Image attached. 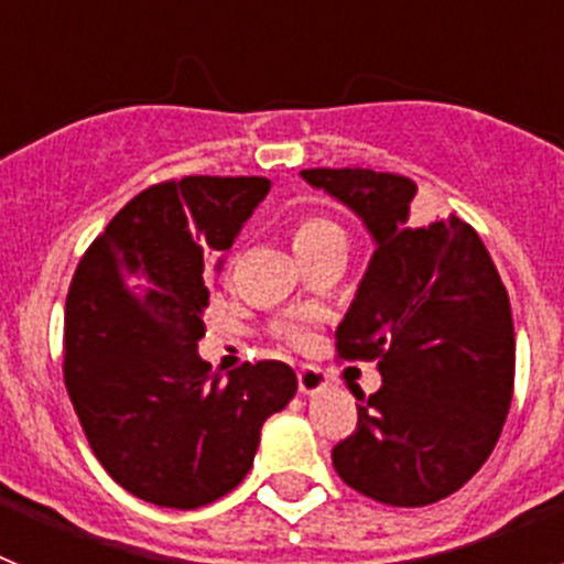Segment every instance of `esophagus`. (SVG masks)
<instances>
[{
	"label": "esophagus",
	"mask_w": 564,
	"mask_h": 564,
	"mask_svg": "<svg viewBox=\"0 0 564 564\" xmlns=\"http://www.w3.org/2000/svg\"><path fill=\"white\" fill-rule=\"evenodd\" d=\"M327 387V376L318 367H313V364H302L299 367V392L302 395H316V392H322Z\"/></svg>",
	"instance_id": "obj_1"
}]
</instances>
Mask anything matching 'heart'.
Masks as SVG:
<instances>
[{
	"instance_id": "b5f03b06",
	"label": "heart",
	"mask_w": 564,
	"mask_h": 564,
	"mask_svg": "<svg viewBox=\"0 0 564 564\" xmlns=\"http://www.w3.org/2000/svg\"><path fill=\"white\" fill-rule=\"evenodd\" d=\"M330 239H344V231L327 217H307V220L299 223L296 228V251H305V248L322 246V242H330ZM279 336L288 338L293 344H305L311 338V316H293L285 318L279 325Z\"/></svg>"
}]
</instances>
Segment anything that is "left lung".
<instances>
[{
    "label": "left lung",
    "instance_id": "1",
    "mask_svg": "<svg viewBox=\"0 0 564 564\" xmlns=\"http://www.w3.org/2000/svg\"><path fill=\"white\" fill-rule=\"evenodd\" d=\"M350 208L372 251L336 327L344 358L378 361L381 390L333 449L338 477L387 506L455 495L488 460L514 390V322L495 262L468 223L412 220L417 186L372 169H305Z\"/></svg>",
    "mask_w": 564,
    "mask_h": 564
}]
</instances>
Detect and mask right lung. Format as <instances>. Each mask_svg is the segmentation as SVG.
<instances>
[{"label":"right lung","instance_id":"obj_1","mask_svg":"<svg viewBox=\"0 0 564 564\" xmlns=\"http://www.w3.org/2000/svg\"><path fill=\"white\" fill-rule=\"evenodd\" d=\"M268 192V177H183L147 188L109 220L69 285V401L107 475L154 506L186 511L237 488L262 423L296 395L288 364H246L223 376L197 352L214 251L234 246Z\"/></svg>","mask_w":564,"mask_h":564}]
</instances>
